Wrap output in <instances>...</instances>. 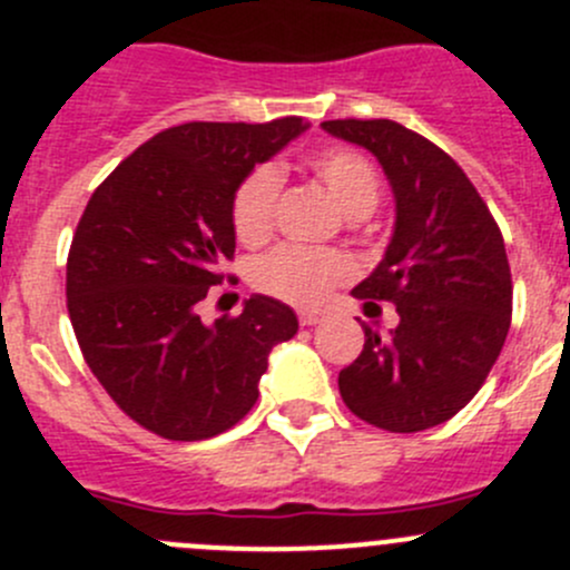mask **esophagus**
Wrapping results in <instances>:
<instances>
[{"label": "esophagus", "instance_id": "34e87169", "mask_svg": "<svg viewBox=\"0 0 570 570\" xmlns=\"http://www.w3.org/2000/svg\"><path fill=\"white\" fill-rule=\"evenodd\" d=\"M321 321H324V315L321 313H298V324L302 326H315L321 324Z\"/></svg>", "mask_w": 570, "mask_h": 570}]
</instances>
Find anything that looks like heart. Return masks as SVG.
Segmentation results:
<instances>
[{
	"label": "heart",
	"instance_id": "b5f03b06",
	"mask_svg": "<svg viewBox=\"0 0 570 570\" xmlns=\"http://www.w3.org/2000/svg\"><path fill=\"white\" fill-rule=\"evenodd\" d=\"M309 171L330 190L335 205L348 218H365L380 205V174L374 163L346 146H324L307 155ZM279 196V171L274 166H257L240 179L233 194V229L240 244L255 246L268 238L274 227V207ZM352 277V266L337 252L277 246L257 257L252 266V285L298 307H318L332 287Z\"/></svg>",
	"mask_w": 570,
	"mask_h": 570
}]
</instances>
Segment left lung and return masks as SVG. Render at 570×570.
<instances>
[{"label": "left lung", "mask_w": 570, "mask_h": 570, "mask_svg": "<svg viewBox=\"0 0 570 570\" xmlns=\"http://www.w3.org/2000/svg\"><path fill=\"white\" fill-rule=\"evenodd\" d=\"M321 127L368 149L396 199V227L357 298L393 302L399 326H371L337 387L357 419L421 432L458 415L488 380L512 315V279L499 224L463 168L391 118H335Z\"/></svg>", "instance_id": "8db88e82"}]
</instances>
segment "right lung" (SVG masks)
Masks as SVG:
<instances>
[{"label": "right lung", "mask_w": 570, "mask_h": 570, "mask_svg": "<svg viewBox=\"0 0 570 570\" xmlns=\"http://www.w3.org/2000/svg\"><path fill=\"white\" fill-rule=\"evenodd\" d=\"M309 124L190 121L140 144L94 190L66 263V304L88 368L144 430L205 441L238 424L296 313L255 293L244 313H196L235 257L240 179Z\"/></svg>", "instance_id": "obj_1"}]
</instances>
